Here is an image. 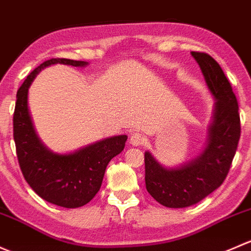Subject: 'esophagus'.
Masks as SVG:
<instances>
[{"label": "esophagus", "mask_w": 251, "mask_h": 251, "mask_svg": "<svg viewBox=\"0 0 251 251\" xmlns=\"http://www.w3.org/2000/svg\"><path fill=\"white\" fill-rule=\"evenodd\" d=\"M144 135L140 133H133L130 135V139H129V143H130L133 146H140V145L144 144Z\"/></svg>", "instance_id": "obj_1"}]
</instances>
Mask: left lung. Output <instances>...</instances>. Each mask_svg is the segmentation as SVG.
I'll use <instances>...</instances> for the list:
<instances>
[{"mask_svg":"<svg viewBox=\"0 0 251 251\" xmlns=\"http://www.w3.org/2000/svg\"><path fill=\"white\" fill-rule=\"evenodd\" d=\"M208 89L215 98L208 143L202 153L188 163L165 168L145 152L146 190L168 208H186L201 202L225 181L241 138L238 101L231 83L209 54L192 51Z\"/></svg>","mask_w":251,"mask_h":251,"instance_id":"1","label":"left lung"}]
</instances>
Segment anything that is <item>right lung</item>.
<instances>
[{
	"label": "right lung",
	"mask_w": 251,
	"mask_h": 251,
	"mask_svg": "<svg viewBox=\"0 0 251 251\" xmlns=\"http://www.w3.org/2000/svg\"><path fill=\"white\" fill-rule=\"evenodd\" d=\"M54 64L86 66L87 61L56 58L45 61L18 89L13 136L20 169L30 187L42 200L64 208H79L100 190L108 162L123 151L126 135H117L88 145L72 153H55L40 140L27 107V93L36 75Z\"/></svg>",
	"instance_id": "right-lung-1"
}]
</instances>
